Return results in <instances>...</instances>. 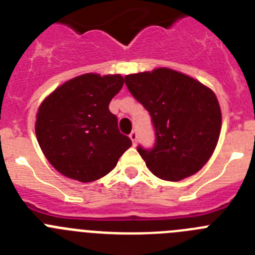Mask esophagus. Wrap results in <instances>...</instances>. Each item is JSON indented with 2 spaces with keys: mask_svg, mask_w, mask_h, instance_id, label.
<instances>
[{
  "mask_svg": "<svg viewBox=\"0 0 255 255\" xmlns=\"http://www.w3.org/2000/svg\"><path fill=\"white\" fill-rule=\"evenodd\" d=\"M129 138L131 139V141L132 143H136V140H138V132H136V130H132L131 132H130V135H129Z\"/></svg>",
  "mask_w": 255,
  "mask_h": 255,
  "instance_id": "34e87169",
  "label": "esophagus"
}]
</instances>
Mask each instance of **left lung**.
Here are the masks:
<instances>
[{
	"instance_id": "8db88e82",
	"label": "left lung",
	"mask_w": 255,
	"mask_h": 255,
	"mask_svg": "<svg viewBox=\"0 0 255 255\" xmlns=\"http://www.w3.org/2000/svg\"><path fill=\"white\" fill-rule=\"evenodd\" d=\"M125 84L152 117L154 147H138L150 172L166 181L197 173L220 138L222 116L213 91L167 67L126 75Z\"/></svg>"
}]
</instances>
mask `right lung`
Here are the masks:
<instances>
[{
  "instance_id": "right-lung-1",
  "label": "right lung",
  "mask_w": 255,
  "mask_h": 255,
  "mask_svg": "<svg viewBox=\"0 0 255 255\" xmlns=\"http://www.w3.org/2000/svg\"><path fill=\"white\" fill-rule=\"evenodd\" d=\"M123 85L120 74H84L56 88L40 103L37 140L49 163L64 176L82 182L101 179L131 147L108 108Z\"/></svg>"
}]
</instances>
